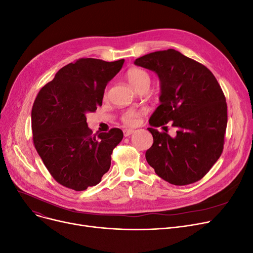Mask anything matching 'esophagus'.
I'll list each match as a JSON object with an SVG mask.
<instances>
[{"mask_svg": "<svg viewBox=\"0 0 253 253\" xmlns=\"http://www.w3.org/2000/svg\"><path fill=\"white\" fill-rule=\"evenodd\" d=\"M133 133H134V129H131V128H125V129H124V135H125V137H128V136H130Z\"/></svg>", "mask_w": 253, "mask_h": 253, "instance_id": "1", "label": "esophagus"}]
</instances>
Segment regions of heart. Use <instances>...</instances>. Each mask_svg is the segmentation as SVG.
Masks as SVG:
<instances>
[{"label": "heart", "mask_w": 253, "mask_h": 253, "mask_svg": "<svg viewBox=\"0 0 253 253\" xmlns=\"http://www.w3.org/2000/svg\"><path fill=\"white\" fill-rule=\"evenodd\" d=\"M126 79L128 83L133 86L136 90H138L140 87L144 85H150L151 77L147 71L140 69V68H131L126 72ZM144 110H127L124 113L122 120L124 124L128 126H134L137 124L138 118L141 114H143Z\"/></svg>", "instance_id": "1"}]
</instances>
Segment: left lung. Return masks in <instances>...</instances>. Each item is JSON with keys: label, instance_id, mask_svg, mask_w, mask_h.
<instances>
[{"label": "left lung", "instance_id": "8db88e82", "mask_svg": "<svg viewBox=\"0 0 253 253\" xmlns=\"http://www.w3.org/2000/svg\"><path fill=\"white\" fill-rule=\"evenodd\" d=\"M135 64L161 80V105L149 119L153 127L147 128L153 137L147 163L171 184L199 181L223 150L227 105L219 83L207 67L175 49L143 55ZM168 122L177 128L173 138L154 128Z\"/></svg>", "mask_w": 253, "mask_h": 253}]
</instances>
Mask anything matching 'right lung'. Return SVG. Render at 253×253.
Returning <instances> with one entry per match:
<instances>
[{
	"mask_svg": "<svg viewBox=\"0 0 253 253\" xmlns=\"http://www.w3.org/2000/svg\"><path fill=\"white\" fill-rule=\"evenodd\" d=\"M125 59L79 58L63 67L40 89L32 108L33 142L48 172L76 191L94 186L110 169L111 154L123 140L117 127L92 134L86 113L102 106L104 90Z\"/></svg>",
	"mask_w": 253,
	"mask_h": 253,
	"instance_id": "obj_1",
	"label": "right lung"
}]
</instances>
